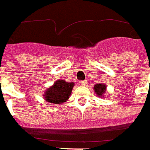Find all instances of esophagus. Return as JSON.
<instances>
[{
	"label": "esophagus",
	"mask_w": 150,
	"mask_h": 150,
	"mask_svg": "<svg viewBox=\"0 0 150 150\" xmlns=\"http://www.w3.org/2000/svg\"><path fill=\"white\" fill-rule=\"evenodd\" d=\"M78 84H79V86H85L86 84V81H78Z\"/></svg>",
	"instance_id": "34e87169"
}]
</instances>
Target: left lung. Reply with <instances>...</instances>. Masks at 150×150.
Instances as JSON below:
<instances>
[{
    "mask_svg": "<svg viewBox=\"0 0 150 150\" xmlns=\"http://www.w3.org/2000/svg\"><path fill=\"white\" fill-rule=\"evenodd\" d=\"M107 86L104 83H99V84H96L94 85L93 87V90H94L95 93L97 94L98 97L100 98H105V92H106Z\"/></svg>",
    "mask_w": 150,
    "mask_h": 150,
    "instance_id": "1",
    "label": "left lung"
}]
</instances>
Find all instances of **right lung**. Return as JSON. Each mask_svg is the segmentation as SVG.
<instances>
[{"label": "right lung", "instance_id": "right-lung-1", "mask_svg": "<svg viewBox=\"0 0 150 150\" xmlns=\"http://www.w3.org/2000/svg\"><path fill=\"white\" fill-rule=\"evenodd\" d=\"M74 86V82L64 80H57L43 93V98L47 102L61 105L69 98Z\"/></svg>", "mask_w": 150, "mask_h": 150}]
</instances>
